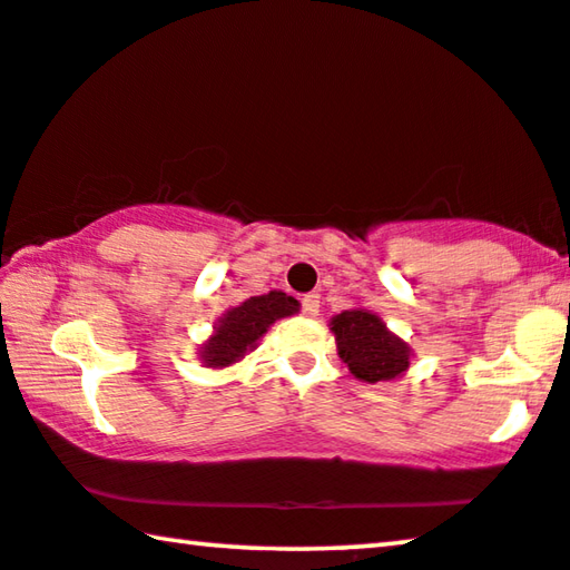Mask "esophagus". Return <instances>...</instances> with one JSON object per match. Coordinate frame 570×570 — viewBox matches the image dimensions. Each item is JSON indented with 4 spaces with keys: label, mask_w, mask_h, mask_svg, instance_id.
<instances>
[{
    "label": "esophagus",
    "mask_w": 570,
    "mask_h": 570,
    "mask_svg": "<svg viewBox=\"0 0 570 570\" xmlns=\"http://www.w3.org/2000/svg\"><path fill=\"white\" fill-rule=\"evenodd\" d=\"M302 312L307 314V317H317L320 312V294H307L302 299Z\"/></svg>",
    "instance_id": "1"
}]
</instances>
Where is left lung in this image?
Returning <instances> with one entry per match:
<instances>
[{"label":"left lung","instance_id":"obj_1","mask_svg":"<svg viewBox=\"0 0 570 570\" xmlns=\"http://www.w3.org/2000/svg\"><path fill=\"white\" fill-rule=\"evenodd\" d=\"M330 333L335 335L340 361L358 381H394L410 368L414 351L386 327L376 312L366 307L340 312L330 320Z\"/></svg>","mask_w":570,"mask_h":570}]
</instances>
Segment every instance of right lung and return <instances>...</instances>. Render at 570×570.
Masks as SVG:
<instances>
[{
    "label": "right lung",
    "mask_w": 570,
    "mask_h": 570,
    "mask_svg": "<svg viewBox=\"0 0 570 570\" xmlns=\"http://www.w3.org/2000/svg\"><path fill=\"white\" fill-rule=\"evenodd\" d=\"M302 304L284 292H268L250 296L227 309L217 320L212 335L199 347V361L204 368H230L240 363L245 355L258 347V340L268 333L274 322L292 317L299 312Z\"/></svg>",
    "instance_id": "add662e5"
}]
</instances>
